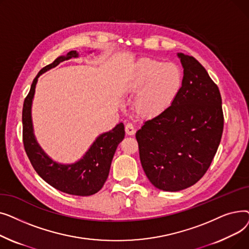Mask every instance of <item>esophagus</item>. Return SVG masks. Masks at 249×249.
I'll list each match as a JSON object with an SVG mask.
<instances>
[{"instance_id": "esophagus-1", "label": "esophagus", "mask_w": 249, "mask_h": 249, "mask_svg": "<svg viewBox=\"0 0 249 249\" xmlns=\"http://www.w3.org/2000/svg\"><path fill=\"white\" fill-rule=\"evenodd\" d=\"M125 132L127 135H134L135 134V128L131 123H127L125 125Z\"/></svg>"}]
</instances>
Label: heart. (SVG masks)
I'll return each instance as SVG.
<instances>
[{
	"label": "heart",
	"instance_id": "b5f03b06",
	"mask_svg": "<svg viewBox=\"0 0 249 249\" xmlns=\"http://www.w3.org/2000/svg\"><path fill=\"white\" fill-rule=\"evenodd\" d=\"M182 86V72L176 63L152 57H142L133 65L123 88L136 95L134 113L151 119L166 111L175 103Z\"/></svg>",
	"mask_w": 249,
	"mask_h": 249
}]
</instances>
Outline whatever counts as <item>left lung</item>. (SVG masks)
Returning <instances> with one entry per match:
<instances>
[{"mask_svg": "<svg viewBox=\"0 0 249 249\" xmlns=\"http://www.w3.org/2000/svg\"><path fill=\"white\" fill-rule=\"evenodd\" d=\"M178 56L184 68L178 98L136 132L143 171L155 188L167 192L187 189L203 178L224 126L217 85L195 57Z\"/></svg>", "mask_w": 249, "mask_h": 249, "instance_id": "8db88e82", "label": "left lung"}]
</instances>
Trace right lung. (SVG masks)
Returning <instances> with one entry per match:
<instances>
[{
	"label": "right lung",
	"mask_w": 249,
	"mask_h": 249,
	"mask_svg": "<svg viewBox=\"0 0 249 249\" xmlns=\"http://www.w3.org/2000/svg\"><path fill=\"white\" fill-rule=\"evenodd\" d=\"M77 56L76 51H70L65 56L57 57L39 71L33 80L23 105V143L32 166L47 184L70 195L90 196L98 193L107 180L114 153L125 136L123 123L118 124L111 131L101 134L81 160L73 164H60L49 159L39 146L33 133L31 119V105L39 75L64 60Z\"/></svg>",
	"instance_id": "add662e5"
}]
</instances>
